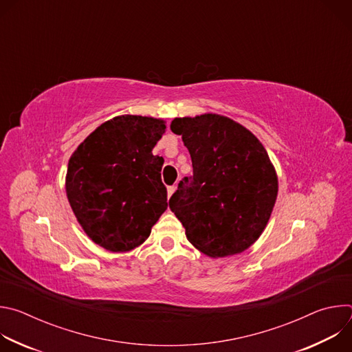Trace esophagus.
I'll use <instances>...</instances> for the list:
<instances>
[{"label": "esophagus", "instance_id": "obj_1", "mask_svg": "<svg viewBox=\"0 0 352 352\" xmlns=\"http://www.w3.org/2000/svg\"><path fill=\"white\" fill-rule=\"evenodd\" d=\"M175 189H177V186L175 185H171V186H168L167 188V196H168V199L171 197V195L175 192Z\"/></svg>", "mask_w": 352, "mask_h": 352}]
</instances>
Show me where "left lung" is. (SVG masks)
<instances>
[{
	"label": "left lung",
	"mask_w": 352,
	"mask_h": 352,
	"mask_svg": "<svg viewBox=\"0 0 352 352\" xmlns=\"http://www.w3.org/2000/svg\"><path fill=\"white\" fill-rule=\"evenodd\" d=\"M193 174L170 199L188 241L212 258L243 252L263 232L277 197V175L258 138L217 114L175 118Z\"/></svg>",
	"instance_id": "1"
}]
</instances>
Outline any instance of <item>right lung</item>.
Segmentation results:
<instances>
[{
  "mask_svg": "<svg viewBox=\"0 0 352 352\" xmlns=\"http://www.w3.org/2000/svg\"><path fill=\"white\" fill-rule=\"evenodd\" d=\"M164 131L162 120L116 117L91 132L69 159V205L91 241L111 252L144 242L167 210L164 160L152 152Z\"/></svg>",
  "mask_w": 352,
  "mask_h": 352,
  "instance_id": "obj_1",
  "label": "right lung"
}]
</instances>
